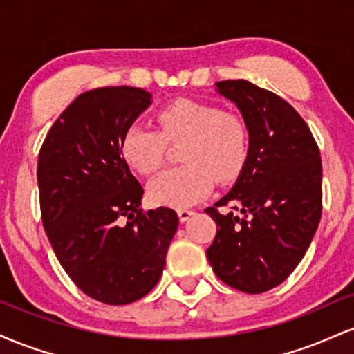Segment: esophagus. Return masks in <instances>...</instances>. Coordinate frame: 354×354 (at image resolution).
Segmentation results:
<instances>
[{
  "instance_id": "1",
  "label": "esophagus",
  "mask_w": 354,
  "mask_h": 354,
  "mask_svg": "<svg viewBox=\"0 0 354 354\" xmlns=\"http://www.w3.org/2000/svg\"><path fill=\"white\" fill-rule=\"evenodd\" d=\"M193 214H194V211L189 209V208H180V209H178V218H180L181 223L188 221V219L193 216Z\"/></svg>"
}]
</instances>
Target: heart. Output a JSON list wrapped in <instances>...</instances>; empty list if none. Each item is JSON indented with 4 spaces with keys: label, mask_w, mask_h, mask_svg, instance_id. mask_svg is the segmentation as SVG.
Returning <instances> with one entry per match:
<instances>
[{
    "label": "heart",
    "mask_w": 354,
    "mask_h": 354,
    "mask_svg": "<svg viewBox=\"0 0 354 354\" xmlns=\"http://www.w3.org/2000/svg\"><path fill=\"white\" fill-rule=\"evenodd\" d=\"M160 133L143 124L124 131L120 153L126 165L140 174L160 168L165 143H180V168L161 173L149 183L148 194L154 205L186 208L211 193L214 180L225 183L241 171L248 156L245 121L214 104L181 98L156 113Z\"/></svg>",
    "instance_id": "obj_1"
}]
</instances>
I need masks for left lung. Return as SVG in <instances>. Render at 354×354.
<instances>
[{
  "label": "left lung",
  "mask_w": 354,
  "mask_h": 354,
  "mask_svg": "<svg viewBox=\"0 0 354 354\" xmlns=\"http://www.w3.org/2000/svg\"><path fill=\"white\" fill-rule=\"evenodd\" d=\"M214 86L241 113L248 156L233 188L206 208L216 221L206 256L223 283L265 293L293 273L318 230L319 149L298 111L274 93L245 80ZM228 204L240 214H219L217 208Z\"/></svg>",
  "instance_id": "obj_1"
}]
</instances>
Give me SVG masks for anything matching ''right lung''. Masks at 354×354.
I'll return each instance as SVG.
<instances>
[{
    "label": "right lung",
    "mask_w": 354,
    "mask_h": 354,
    "mask_svg": "<svg viewBox=\"0 0 354 354\" xmlns=\"http://www.w3.org/2000/svg\"><path fill=\"white\" fill-rule=\"evenodd\" d=\"M151 101V93L131 86L83 93L39 151V203L53 251L83 293L106 304L133 303L156 286L178 230L176 211L141 213L143 188L120 153L124 131Z\"/></svg>",
    "instance_id": "add662e5"
}]
</instances>
